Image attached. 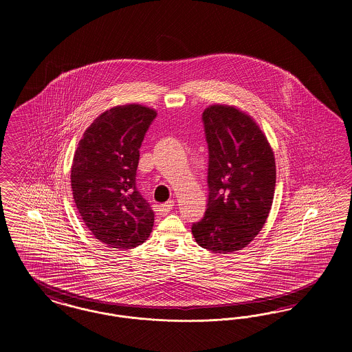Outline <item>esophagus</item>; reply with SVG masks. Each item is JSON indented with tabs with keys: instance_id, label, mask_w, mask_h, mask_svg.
I'll list each match as a JSON object with an SVG mask.
<instances>
[{
	"instance_id": "1",
	"label": "esophagus",
	"mask_w": 352,
	"mask_h": 352,
	"mask_svg": "<svg viewBox=\"0 0 352 352\" xmlns=\"http://www.w3.org/2000/svg\"><path fill=\"white\" fill-rule=\"evenodd\" d=\"M173 207H174V201H168L164 204H160L157 207V211L160 215H168V212L173 210Z\"/></svg>"
}]
</instances>
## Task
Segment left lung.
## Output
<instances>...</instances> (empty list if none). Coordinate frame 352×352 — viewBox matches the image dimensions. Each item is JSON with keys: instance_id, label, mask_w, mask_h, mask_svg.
Returning a JSON list of instances; mask_svg holds the SVG:
<instances>
[{"instance_id": "8db88e82", "label": "left lung", "mask_w": 352, "mask_h": 352, "mask_svg": "<svg viewBox=\"0 0 352 352\" xmlns=\"http://www.w3.org/2000/svg\"><path fill=\"white\" fill-rule=\"evenodd\" d=\"M208 144V203L191 231L201 248L240 251L264 227L276 187V161L257 122L232 105L204 109Z\"/></svg>"}]
</instances>
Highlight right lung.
<instances>
[{"mask_svg":"<svg viewBox=\"0 0 352 352\" xmlns=\"http://www.w3.org/2000/svg\"><path fill=\"white\" fill-rule=\"evenodd\" d=\"M157 112L125 104L102 112L85 129L74 154L71 187L85 227L118 250L141 245L154 214L135 187L140 148Z\"/></svg>","mask_w":352,"mask_h":352,"instance_id":"obj_1","label":"right lung"}]
</instances>
